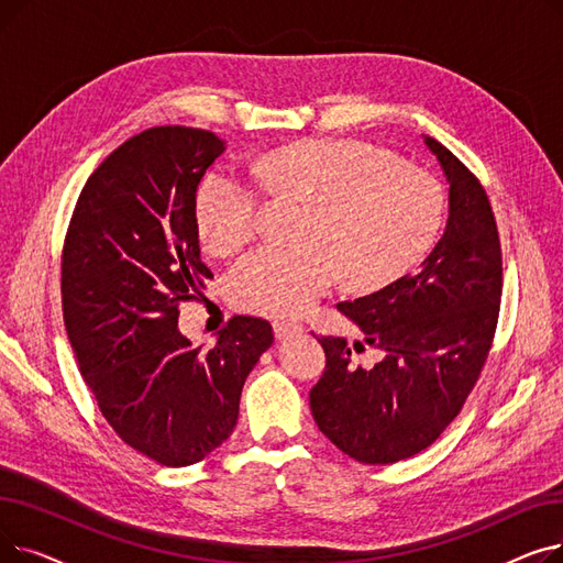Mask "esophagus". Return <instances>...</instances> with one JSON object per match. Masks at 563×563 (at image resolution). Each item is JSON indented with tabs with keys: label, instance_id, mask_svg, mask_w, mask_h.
Wrapping results in <instances>:
<instances>
[{
	"label": "esophagus",
	"instance_id": "1",
	"mask_svg": "<svg viewBox=\"0 0 563 563\" xmlns=\"http://www.w3.org/2000/svg\"><path fill=\"white\" fill-rule=\"evenodd\" d=\"M297 333H303V327L297 321H274V335L278 340H285L289 335H297Z\"/></svg>",
	"mask_w": 563,
	"mask_h": 563
}]
</instances>
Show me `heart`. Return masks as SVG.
Returning a JSON list of instances; mask_svg holds the SVG:
<instances>
[{
  "instance_id": "heart-1",
  "label": "heart",
  "mask_w": 563,
  "mask_h": 563,
  "mask_svg": "<svg viewBox=\"0 0 563 563\" xmlns=\"http://www.w3.org/2000/svg\"><path fill=\"white\" fill-rule=\"evenodd\" d=\"M278 198L303 200L299 244H264L236 262L228 291L236 308L297 317L344 276L351 287H383L433 244L445 196L424 168L351 139L301 141L255 164ZM196 223L214 255L240 251L260 225V189L251 177L217 168L200 183Z\"/></svg>"
}]
</instances>
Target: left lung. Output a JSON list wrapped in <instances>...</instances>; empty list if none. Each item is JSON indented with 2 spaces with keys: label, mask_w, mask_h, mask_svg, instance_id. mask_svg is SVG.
<instances>
[{
  "label": "left lung",
  "mask_w": 563,
  "mask_h": 563,
  "mask_svg": "<svg viewBox=\"0 0 563 563\" xmlns=\"http://www.w3.org/2000/svg\"><path fill=\"white\" fill-rule=\"evenodd\" d=\"M450 185L440 242L412 276L338 303L382 351L356 368L361 340L319 338L327 369L310 390L319 431L369 465L416 456L450 427L488 358L501 297V251L488 196L442 143L424 136Z\"/></svg>",
  "instance_id": "8db88e82"
}]
</instances>
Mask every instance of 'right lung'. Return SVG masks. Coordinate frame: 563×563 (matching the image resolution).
<instances>
[{
  "instance_id": "right-lung-1",
  "label": "right lung",
  "mask_w": 563,
  "mask_h": 563,
  "mask_svg": "<svg viewBox=\"0 0 563 563\" xmlns=\"http://www.w3.org/2000/svg\"><path fill=\"white\" fill-rule=\"evenodd\" d=\"M223 153L207 130L132 136L88 177L64 244V321L86 386L123 442L168 467L228 440L244 380L274 342L269 321L244 314L212 346L177 329L180 303L212 278L196 191Z\"/></svg>"
}]
</instances>
